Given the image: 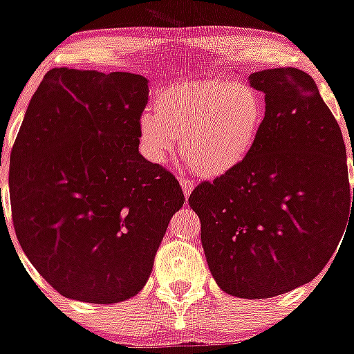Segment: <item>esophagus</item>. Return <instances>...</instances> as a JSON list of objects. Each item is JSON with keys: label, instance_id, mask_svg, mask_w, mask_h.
I'll list each match as a JSON object with an SVG mask.
<instances>
[{"label": "esophagus", "instance_id": "esophagus-1", "mask_svg": "<svg viewBox=\"0 0 354 354\" xmlns=\"http://www.w3.org/2000/svg\"><path fill=\"white\" fill-rule=\"evenodd\" d=\"M180 183H181L183 193H185V196L188 198L189 194H191V191H193V188H194V183L191 181V180H186V178H181Z\"/></svg>", "mask_w": 354, "mask_h": 354}]
</instances>
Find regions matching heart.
<instances>
[{
    "label": "heart",
    "mask_w": 354,
    "mask_h": 354,
    "mask_svg": "<svg viewBox=\"0 0 354 354\" xmlns=\"http://www.w3.org/2000/svg\"><path fill=\"white\" fill-rule=\"evenodd\" d=\"M153 109L138 121L145 156L165 163L176 138H181L186 165L206 178L238 168L253 149L265 121L261 93L228 78L168 84L156 93Z\"/></svg>",
    "instance_id": "b5f03b06"
}]
</instances>
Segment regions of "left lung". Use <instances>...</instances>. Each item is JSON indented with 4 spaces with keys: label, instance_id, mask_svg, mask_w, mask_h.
Listing matches in <instances>:
<instances>
[{
    "label": "left lung",
    "instance_id": "8db88e82",
    "mask_svg": "<svg viewBox=\"0 0 354 354\" xmlns=\"http://www.w3.org/2000/svg\"><path fill=\"white\" fill-rule=\"evenodd\" d=\"M265 121L238 168L189 194L209 271L225 293L278 296L310 283L354 216L346 146L315 80L298 68L250 75Z\"/></svg>",
    "mask_w": 354,
    "mask_h": 354
}]
</instances>
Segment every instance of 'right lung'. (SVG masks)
I'll return each instance as SVG.
<instances>
[{
  "label": "right lung",
  "mask_w": 354,
  "mask_h": 354,
  "mask_svg": "<svg viewBox=\"0 0 354 354\" xmlns=\"http://www.w3.org/2000/svg\"><path fill=\"white\" fill-rule=\"evenodd\" d=\"M148 80L53 68L10 156L16 238L64 298L111 304L143 290L185 203L173 173L138 151Z\"/></svg>",
  "instance_id": "1"
}]
</instances>
